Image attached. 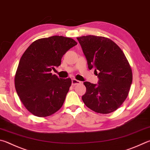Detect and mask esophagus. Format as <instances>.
<instances>
[{
  "label": "esophagus",
  "mask_w": 150,
  "mask_h": 150,
  "mask_svg": "<svg viewBox=\"0 0 150 150\" xmlns=\"http://www.w3.org/2000/svg\"><path fill=\"white\" fill-rule=\"evenodd\" d=\"M81 83V81H78L77 79H72V85L73 86L77 85V84H79Z\"/></svg>",
  "instance_id": "1"
}]
</instances>
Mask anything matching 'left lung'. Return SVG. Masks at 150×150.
Listing matches in <instances>:
<instances>
[{
  "label": "left lung",
  "instance_id": "left-lung-1",
  "mask_svg": "<svg viewBox=\"0 0 150 150\" xmlns=\"http://www.w3.org/2000/svg\"><path fill=\"white\" fill-rule=\"evenodd\" d=\"M88 63L94 68L98 84L84 82L86 93L82 100L96 113L108 114L126 100L132 81V73L123 52L113 40L104 37L87 35L77 38Z\"/></svg>",
  "mask_w": 150,
  "mask_h": 150
}]
</instances>
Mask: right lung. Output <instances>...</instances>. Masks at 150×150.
<instances>
[{
  "mask_svg": "<svg viewBox=\"0 0 150 150\" xmlns=\"http://www.w3.org/2000/svg\"><path fill=\"white\" fill-rule=\"evenodd\" d=\"M77 45L71 38L52 36L35 40L23 54L16 73L15 88L33 115L44 117L62 108L71 79H59L51 71L61 64L64 54Z\"/></svg>",
  "mask_w": 150,
  "mask_h": 150,
  "instance_id": "obj_1",
  "label": "right lung"
}]
</instances>
